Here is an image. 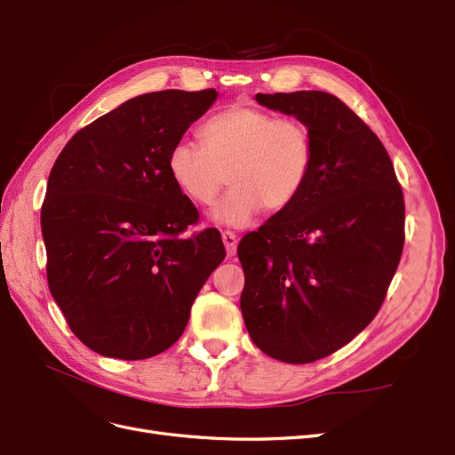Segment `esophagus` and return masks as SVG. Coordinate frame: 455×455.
Segmentation results:
<instances>
[{
    "label": "esophagus",
    "instance_id": "34e87169",
    "mask_svg": "<svg viewBox=\"0 0 455 455\" xmlns=\"http://www.w3.org/2000/svg\"><path fill=\"white\" fill-rule=\"evenodd\" d=\"M223 243H225V249H227V255L228 257L236 255V247H238V236H236V234L230 232V230L223 232Z\"/></svg>",
    "mask_w": 455,
    "mask_h": 455
}]
</instances>
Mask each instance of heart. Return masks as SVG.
<instances>
[{
  "instance_id": "1",
  "label": "heart",
  "mask_w": 455,
  "mask_h": 455,
  "mask_svg": "<svg viewBox=\"0 0 455 455\" xmlns=\"http://www.w3.org/2000/svg\"><path fill=\"white\" fill-rule=\"evenodd\" d=\"M200 140H178L166 157L176 188L198 206L215 200L227 181L232 189L212 210L215 223L245 227L267 208L287 210L313 171L315 146L307 125L294 117L234 105L202 125Z\"/></svg>"
}]
</instances>
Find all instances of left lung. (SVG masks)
Wrapping results in <instances>:
<instances>
[{
  "label": "left lung",
  "instance_id": "1",
  "mask_svg": "<svg viewBox=\"0 0 455 455\" xmlns=\"http://www.w3.org/2000/svg\"><path fill=\"white\" fill-rule=\"evenodd\" d=\"M255 99L307 125L315 161L294 204L240 242V307L264 355L309 363L379 313L405 243V202L388 151L343 100L326 92Z\"/></svg>",
  "mask_w": 455,
  "mask_h": 455
}]
</instances>
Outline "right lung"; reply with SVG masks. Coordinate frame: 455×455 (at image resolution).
<instances>
[{
	"mask_svg": "<svg viewBox=\"0 0 455 455\" xmlns=\"http://www.w3.org/2000/svg\"><path fill=\"white\" fill-rule=\"evenodd\" d=\"M215 90L132 97L80 129L50 171L41 210L50 294L97 355L144 360L172 347L225 259L215 228L168 176L171 148Z\"/></svg>",
	"mask_w": 455,
	"mask_h": 455,
	"instance_id": "add662e5",
	"label": "right lung"
}]
</instances>
